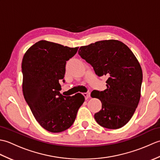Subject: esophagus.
Segmentation results:
<instances>
[{
  "instance_id": "1",
  "label": "esophagus",
  "mask_w": 160,
  "mask_h": 160,
  "mask_svg": "<svg viewBox=\"0 0 160 160\" xmlns=\"http://www.w3.org/2000/svg\"><path fill=\"white\" fill-rule=\"evenodd\" d=\"M83 94V96H84V98H85V99L87 100L88 98L89 97V96H90V93L89 92H87V93H82Z\"/></svg>"
}]
</instances>
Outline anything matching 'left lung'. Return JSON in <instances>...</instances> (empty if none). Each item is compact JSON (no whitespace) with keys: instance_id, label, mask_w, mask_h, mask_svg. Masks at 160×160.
<instances>
[{"instance_id":"8db88e82","label":"left lung","mask_w":160,"mask_h":160,"mask_svg":"<svg viewBox=\"0 0 160 160\" xmlns=\"http://www.w3.org/2000/svg\"><path fill=\"white\" fill-rule=\"evenodd\" d=\"M78 54L98 76H106L107 89L94 90L91 97L102 102L94 118L102 127L120 128L131 120L140 99L142 68L133 53L119 40H101L81 47Z\"/></svg>"}]
</instances>
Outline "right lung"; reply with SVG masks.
Here are the masks:
<instances>
[{"mask_svg": "<svg viewBox=\"0 0 160 160\" xmlns=\"http://www.w3.org/2000/svg\"><path fill=\"white\" fill-rule=\"evenodd\" d=\"M78 49L40 40L23 56L24 98L37 122L49 132H60L69 128L84 101L80 93L71 97L64 96L59 91V81L64 82L67 61Z\"/></svg>", "mask_w": 160, "mask_h": 160, "instance_id": "obj_1", "label": "right lung"}]
</instances>
